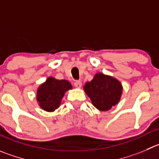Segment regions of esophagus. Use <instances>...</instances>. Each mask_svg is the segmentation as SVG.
<instances>
[{
    "label": "esophagus",
    "mask_w": 159,
    "mask_h": 159,
    "mask_svg": "<svg viewBox=\"0 0 159 159\" xmlns=\"http://www.w3.org/2000/svg\"><path fill=\"white\" fill-rule=\"evenodd\" d=\"M74 86H75L76 88H80V87H82V83L80 80H75V82H74Z\"/></svg>",
    "instance_id": "34e87169"
}]
</instances>
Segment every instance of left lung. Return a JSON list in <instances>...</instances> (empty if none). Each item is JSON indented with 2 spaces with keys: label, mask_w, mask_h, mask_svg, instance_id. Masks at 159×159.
Returning a JSON list of instances; mask_svg holds the SVG:
<instances>
[{
  "label": "left lung",
  "mask_w": 159,
  "mask_h": 159,
  "mask_svg": "<svg viewBox=\"0 0 159 159\" xmlns=\"http://www.w3.org/2000/svg\"><path fill=\"white\" fill-rule=\"evenodd\" d=\"M122 87L116 79L102 73H97L90 82L84 86V91L93 106L100 111H108L119 101Z\"/></svg>",
  "instance_id": "obj_1"
}]
</instances>
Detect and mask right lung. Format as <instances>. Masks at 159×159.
<instances>
[{"label":"right lung","mask_w":159,"mask_h":159,"mask_svg":"<svg viewBox=\"0 0 159 159\" xmlns=\"http://www.w3.org/2000/svg\"><path fill=\"white\" fill-rule=\"evenodd\" d=\"M72 89L70 83L65 80L49 77L37 90V98L40 108L47 111H53L60 106L65 92Z\"/></svg>","instance_id":"1"}]
</instances>
